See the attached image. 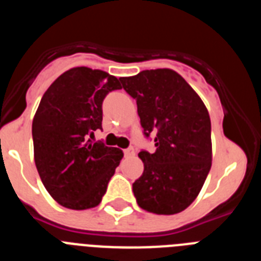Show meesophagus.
<instances>
[{
	"label": "esophagus",
	"mask_w": 261,
	"mask_h": 261,
	"mask_svg": "<svg viewBox=\"0 0 261 261\" xmlns=\"http://www.w3.org/2000/svg\"><path fill=\"white\" fill-rule=\"evenodd\" d=\"M124 154H125V156H133L136 154V151L133 147H128V149H125V150H124Z\"/></svg>",
	"instance_id": "34e87169"
}]
</instances>
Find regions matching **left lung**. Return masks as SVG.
Segmentation results:
<instances>
[{"instance_id":"obj_1","label":"left lung","mask_w":261,"mask_h":261,"mask_svg":"<svg viewBox=\"0 0 261 261\" xmlns=\"http://www.w3.org/2000/svg\"><path fill=\"white\" fill-rule=\"evenodd\" d=\"M120 81L137 102L145 135L156 132V150L138 153L144 162L133 183L138 206L154 214L180 213L199 196L212 167L208 110L172 69L144 70Z\"/></svg>"}]
</instances>
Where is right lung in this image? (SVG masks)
I'll list each match as a JSON object with an SVG mask.
<instances>
[{
    "label": "right lung",
    "instance_id": "add662e5",
    "mask_svg": "<svg viewBox=\"0 0 261 261\" xmlns=\"http://www.w3.org/2000/svg\"><path fill=\"white\" fill-rule=\"evenodd\" d=\"M115 75L77 66L62 73L44 93L32 120L34 158L53 200L73 211L102 201L123 150L90 138L102 129V103L120 89Z\"/></svg>",
    "mask_w": 261,
    "mask_h": 261
}]
</instances>
